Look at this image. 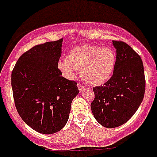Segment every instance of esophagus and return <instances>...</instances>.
<instances>
[{
    "mask_svg": "<svg viewBox=\"0 0 157 157\" xmlns=\"http://www.w3.org/2000/svg\"><path fill=\"white\" fill-rule=\"evenodd\" d=\"M77 87H78V90H79V91H80V92H81V91L83 90L84 89L86 88V87H85V86H84L83 85H81V83L77 84Z\"/></svg>",
    "mask_w": 157,
    "mask_h": 157,
    "instance_id": "34e87169",
    "label": "esophagus"
}]
</instances>
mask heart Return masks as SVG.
I'll use <instances>...</instances> for the list:
<instances>
[{
    "instance_id": "heart-1",
    "label": "heart",
    "mask_w": 157,
    "mask_h": 157,
    "mask_svg": "<svg viewBox=\"0 0 157 157\" xmlns=\"http://www.w3.org/2000/svg\"><path fill=\"white\" fill-rule=\"evenodd\" d=\"M117 63V54L109 47L81 45L71 50L66 60L59 63V67L68 78L76 76V70L81 71L86 83L98 86L111 77Z\"/></svg>"
}]
</instances>
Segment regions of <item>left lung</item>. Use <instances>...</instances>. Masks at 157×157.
<instances>
[{
	"label": "left lung",
	"mask_w": 157,
	"mask_h": 157,
	"mask_svg": "<svg viewBox=\"0 0 157 157\" xmlns=\"http://www.w3.org/2000/svg\"><path fill=\"white\" fill-rule=\"evenodd\" d=\"M117 50L113 75L103 86L94 87L91 110L96 121L106 128L124 124L144 99L145 76L141 58L129 45L112 40Z\"/></svg>",
	"instance_id": "left-lung-1"
}]
</instances>
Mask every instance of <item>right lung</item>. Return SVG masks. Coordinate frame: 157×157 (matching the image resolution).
I'll list each match as a JSON object with an SVG mask.
<instances>
[{
    "label": "right lung",
    "mask_w": 157,
    "mask_h": 157,
    "mask_svg": "<svg viewBox=\"0 0 157 157\" xmlns=\"http://www.w3.org/2000/svg\"><path fill=\"white\" fill-rule=\"evenodd\" d=\"M63 39L37 45L23 54L11 74L16 109L22 120L44 134L61 130L79 93L76 82L58 68Z\"/></svg>",
    "instance_id": "1"
}]
</instances>
